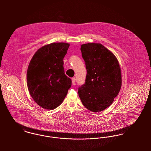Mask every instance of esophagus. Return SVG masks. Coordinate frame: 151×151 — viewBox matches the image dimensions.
Returning <instances> with one entry per match:
<instances>
[{"label": "esophagus", "mask_w": 151, "mask_h": 151, "mask_svg": "<svg viewBox=\"0 0 151 151\" xmlns=\"http://www.w3.org/2000/svg\"><path fill=\"white\" fill-rule=\"evenodd\" d=\"M71 80H72V83H73V84H75V83H76V78H72Z\"/></svg>", "instance_id": "obj_1"}]
</instances>
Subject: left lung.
Instances as JSON below:
<instances>
[{"label": "left lung", "mask_w": 151, "mask_h": 151, "mask_svg": "<svg viewBox=\"0 0 151 151\" xmlns=\"http://www.w3.org/2000/svg\"><path fill=\"white\" fill-rule=\"evenodd\" d=\"M86 65V83L78 88V96L89 110H104L114 101L122 86V73L113 53L101 43L81 45Z\"/></svg>", "instance_id": "obj_1"}]
</instances>
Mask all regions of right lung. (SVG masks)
I'll return each instance as SVG.
<instances>
[{"mask_svg": "<svg viewBox=\"0 0 151 151\" xmlns=\"http://www.w3.org/2000/svg\"><path fill=\"white\" fill-rule=\"evenodd\" d=\"M69 46L64 42L45 45L29 62L28 89L34 101L45 109L53 110L60 105L71 86V80L65 76L63 67Z\"/></svg>", "mask_w": 151, "mask_h": 151, "instance_id": "obj_1", "label": "right lung"}]
</instances>
